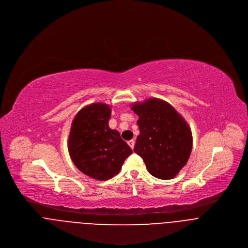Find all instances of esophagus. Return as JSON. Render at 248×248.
Wrapping results in <instances>:
<instances>
[{
  "label": "esophagus",
  "instance_id": "esophagus-1",
  "mask_svg": "<svg viewBox=\"0 0 248 248\" xmlns=\"http://www.w3.org/2000/svg\"><path fill=\"white\" fill-rule=\"evenodd\" d=\"M127 144H128V146H129L131 149H134V146H135V142H134V140H130V141H128V142H127Z\"/></svg>",
  "mask_w": 248,
  "mask_h": 248
}]
</instances>
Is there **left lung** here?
<instances>
[{
	"mask_svg": "<svg viewBox=\"0 0 248 248\" xmlns=\"http://www.w3.org/2000/svg\"><path fill=\"white\" fill-rule=\"evenodd\" d=\"M138 115L140 135L134 151L140 155L156 178H173L187 164L193 148L190 126L168 102L149 99L132 104Z\"/></svg>",
	"mask_w": 248,
	"mask_h": 248,
	"instance_id": "8db88e82",
	"label": "left lung"
}]
</instances>
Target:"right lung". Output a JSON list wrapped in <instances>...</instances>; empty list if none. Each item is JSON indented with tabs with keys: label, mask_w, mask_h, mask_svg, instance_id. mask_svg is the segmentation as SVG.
Segmentation results:
<instances>
[{
	"label": "right lung",
	"mask_w": 248,
	"mask_h": 248,
	"mask_svg": "<svg viewBox=\"0 0 248 248\" xmlns=\"http://www.w3.org/2000/svg\"><path fill=\"white\" fill-rule=\"evenodd\" d=\"M111 107L92 103L75 117L68 140L72 161L84 174L99 181L118 174L132 149L109 127Z\"/></svg>",
	"instance_id": "add662e5"
}]
</instances>
